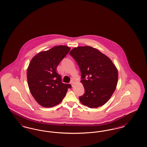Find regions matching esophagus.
I'll use <instances>...</instances> for the list:
<instances>
[{
  "mask_svg": "<svg viewBox=\"0 0 147 147\" xmlns=\"http://www.w3.org/2000/svg\"><path fill=\"white\" fill-rule=\"evenodd\" d=\"M70 84H71V86L73 87V86H74V82L73 81V80H71V82H70Z\"/></svg>",
  "mask_w": 147,
  "mask_h": 147,
  "instance_id": "1",
  "label": "esophagus"
}]
</instances>
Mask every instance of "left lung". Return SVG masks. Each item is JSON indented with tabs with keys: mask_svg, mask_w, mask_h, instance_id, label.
Instances as JSON below:
<instances>
[{
	"mask_svg": "<svg viewBox=\"0 0 147 147\" xmlns=\"http://www.w3.org/2000/svg\"><path fill=\"white\" fill-rule=\"evenodd\" d=\"M69 55L81 72L85 93L79 96L80 101L90 108L104 105L114 92L118 81V71L112 61L90 46L76 47Z\"/></svg>",
	"mask_w": 147,
	"mask_h": 147,
	"instance_id": "left-lung-1",
	"label": "left lung"
}]
</instances>
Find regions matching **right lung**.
Masks as SVG:
<instances>
[{"label": "right lung", "mask_w": 147, "mask_h": 147, "mask_svg": "<svg viewBox=\"0 0 147 147\" xmlns=\"http://www.w3.org/2000/svg\"><path fill=\"white\" fill-rule=\"evenodd\" d=\"M70 49L57 46L34 56L29 64L27 78L28 88L36 101L45 107L59 104L65 96L70 84L62 82L57 73L59 63L65 57Z\"/></svg>", "instance_id": "add662e5"}]
</instances>
